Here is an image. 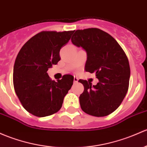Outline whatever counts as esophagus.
Instances as JSON below:
<instances>
[{
	"label": "esophagus",
	"instance_id": "1",
	"mask_svg": "<svg viewBox=\"0 0 147 147\" xmlns=\"http://www.w3.org/2000/svg\"><path fill=\"white\" fill-rule=\"evenodd\" d=\"M79 79L77 78V77H74V82L75 83H77L78 82Z\"/></svg>",
	"mask_w": 147,
	"mask_h": 147
}]
</instances>
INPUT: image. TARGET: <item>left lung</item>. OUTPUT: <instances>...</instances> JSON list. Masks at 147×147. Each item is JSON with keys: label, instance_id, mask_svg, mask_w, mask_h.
Here are the masks:
<instances>
[{"label": "left lung", "instance_id": "obj_1", "mask_svg": "<svg viewBox=\"0 0 147 147\" xmlns=\"http://www.w3.org/2000/svg\"><path fill=\"white\" fill-rule=\"evenodd\" d=\"M71 41L86 52L85 70L95 72L98 80L93 86L79 80L84 87L81 109L93 116H106L118 109L127 92L130 69L126 54L113 37L97 28L77 30Z\"/></svg>", "mask_w": 147, "mask_h": 147}]
</instances>
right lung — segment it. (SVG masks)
Here are the masks:
<instances>
[{"mask_svg": "<svg viewBox=\"0 0 147 147\" xmlns=\"http://www.w3.org/2000/svg\"><path fill=\"white\" fill-rule=\"evenodd\" d=\"M73 32H40L24 44L17 56L13 69L15 93L25 110L35 116L58 112L73 84L72 75H65L55 82L47 73L61 60L60 50Z\"/></svg>", "mask_w": 147, "mask_h": 147, "instance_id": "1", "label": "right lung"}]
</instances>
